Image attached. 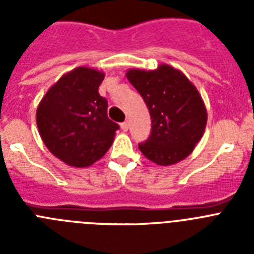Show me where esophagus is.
<instances>
[{"label": "esophagus", "mask_w": 254, "mask_h": 254, "mask_svg": "<svg viewBox=\"0 0 254 254\" xmlns=\"http://www.w3.org/2000/svg\"><path fill=\"white\" fill-rule=\"evenodd\" d=\"M121 128H122L123 131H125V132L128 131V122H127V121H126V122L121 123Z\"/></svg>", "instance_id": "1"}]
</instances>
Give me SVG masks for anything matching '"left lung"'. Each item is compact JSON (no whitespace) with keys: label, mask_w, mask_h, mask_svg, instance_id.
<instances>
[{"label":"left lung","mask_w":254,"mask_h":254,"mask_svg":"<svg viewBox=\"0 0 254 254\" xmlns=\"http://www.w3.org/2000/svg\"><path fill=\"white\" fill-rule=\"evenodd\" d=\"M127 78L142 96L151 132L138 143L149 160L172 165L187 158L202 137L207 113L201 95L181 71L161 64L154 71L131 69Z\"/></svg>","instance_id":"left-lung-1"}]
</instances>
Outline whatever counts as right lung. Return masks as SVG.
Returning a JSON list of instances; mask_svg holds the SVG:
<instances>
[{
  "mask_svg": "<svg viewBox=\"0 0 254 254\" xmlns=\"http://www.w3.org/2000/svg\"><path fill=\"white\" fill-rule=\"evenodd\" d=\"M104 73L78 67L47 91L37 111L42 140L52 154L68 165L89 167L113 142L120 126L107 116L108 102L100 96Z\"/></svg>",
  "mask_w": 254,
  "mask_h": 254,
  "instance_id": "obj_1",
  "label": "right lung"
}]
</instances>
